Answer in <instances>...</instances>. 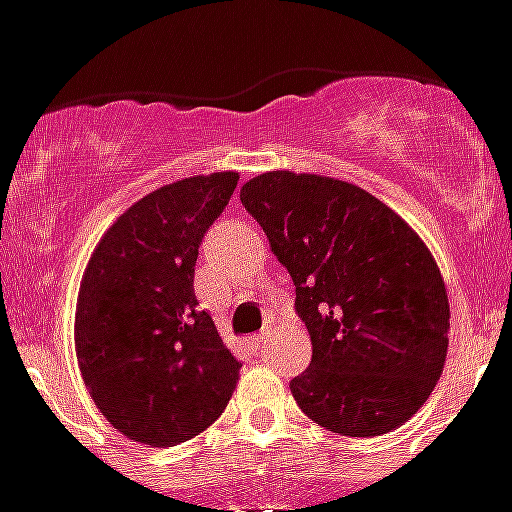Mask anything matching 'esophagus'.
<instances>
[{"label":"esophagus","instance_id":"esophagus-1","mask_svg":"<svg viewBox=\"0 0 512 512\" xmlns=\"http://www.w3.org/2000/svg\"><path fill=\"white\" fill-rule=\"evenodd\" d=\"M270 335H273V330H262L260 332V335H252L250 337V342H252V348H255V350H260L262 348V345H265V340H268V337Z\"/></svg>","mask_w":512,"mask_h":512}]
</instances>
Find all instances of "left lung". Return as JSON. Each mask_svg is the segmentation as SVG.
<instances>
[{
    "instance_id": "1",
    "label": "left lung",
    "mask_w": 512,
    "mask_h": 512,
    "mask_svg": "<svg viewBox=\"0 0 512 512\" xmlns=\"http://www.w3.org/2000/svg\"><path fill=\"white\" fill-rule=\"evenodd\" d=\"M239 201L291 273L311 363L291 381L309 420L371 438L420 410L448 353L441 270L407 221L358 185L265 172Z\"/></svg>"
}]
</instances>
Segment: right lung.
I'll use <instances>...</instances> for the list:
<instances>
[{
    "label": "right lung",
    "mask_w": 512,
    "mask_h": 512,
    "mask_svg": "<svg viewBox=\"0 0 512 512\" xmlns=\"http://www.w3.org/2000/svg\"><path fill=\"white\" fill-rule=\"evenodd\" d=\"M237 172L177 180L133 203L92 252L77 299L79 371L97 410L144 446H177L219 420L242 363L193 291L206 231Z\"/></svg>",
    "instance_id": "add662e5"
}]
</instances>
